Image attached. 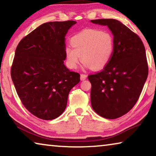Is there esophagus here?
<instances>
[{"label": "esophagus", "mask_w": 156, "mask_h": 156, "mask_svg": "<svg viewBox=\"0 0 156 156\" xmlns=\"http://www.w3.org/2000/svg\"><path fill=\"white\" fill-rule=\"evenodd\" d=\"M87 78V76L85 74H80V80H84Z\"/></svg>", "instance_id": "1"}]
</instances>
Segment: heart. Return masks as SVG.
Masks as SVG:
<instances>
[{"instance_id": "obj_1", "label": "heart", "mask_w": 156, "mask_h": 156, "mask_svg": "<svg viewBox=\"0 0 156 156\" xmlns=\"http://www.w3.org/2000/svg\"><path fill=\"white\" fill-rule=\"evenodd\" d=\"M70 43L73 47H66L65 54L67 65L72 69L77 68L81 60L84 67L102 69L109 64L114 52L113 36L96 29H85L75 34Z\"/></svg>"}]
</instances>
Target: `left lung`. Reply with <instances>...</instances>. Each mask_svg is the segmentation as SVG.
<instances>
[{
  "label": "left lung",
  "instance_id": "1",
  "mask_svg": "<svg viewBox=\"0 0 156 156\" xmlns=\"http://www.w3.org/2000/svg\"><path fill=\"white\" fill-rule=\"evenodd\" d=\"M91 22L107 25L114 40V52L109 64L88 76L91 107L102 117L115 119L128 113L140 96L149 73L145 48L140 38L120 21Z\"/></svg>",
  "mask_w": 156,
  "mask_h": 156
}]
</instances>
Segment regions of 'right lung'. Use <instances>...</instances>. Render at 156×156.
Segmentation results:
<instances>
[{"label": "right lung", "instance_id": "obj_1", "mask_svg": "<svg viewBox=\"0 0 156 156\" xmlns=\"http://www.w3.org/2000/svg\"><path fill=\"white\" fill-rule=\"evenodd\" d=\"M76 21L49 22L35 29L18 43L11 67L17 94L31 114L55 119L64 112L71 89L80 74L65 67V36Z\"/></svg>", "mask_w": 156, "mask_h": 156}]
</instances>
